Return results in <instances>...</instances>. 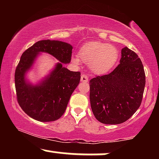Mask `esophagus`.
<instances>
[{
	"label": "esophagus",
	"mask_w": 159,
	"mask_h": 159,
	"mask_svg": "<svg viewBox=\"0 0 159 159\" xmlns=\"http://www.w3.org/2000/svg\"><path fill=\"white\" fill-rule=\"evenodd\" d=\"M81 82H87V81H88V76L86 75H81Z\"/></svg>",
	"instance_id": "34e87169"
}]
</instances>
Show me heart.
Returning <instances> with one entry per match:
<instances>
[{
  "instance_id": "obj_1",
  "label": "heart",
  "mask_w": 159,
  "mask_h": 159,
  "mask_svg": "<svg viewBox=\"0 0 159 159\" xmlns=\"http://www.w3.org/2000/svg\"><path fill=\"white\" fill-rule=\"evenodd\" d=\"M118 57L119 52L114 45L93 41L82 45L78 55L72 57V62L78 66L84 61L93 73L104 75L114 67Z\"/></svg>"
}]
</instances>
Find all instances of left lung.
Wrapping results in <instances>:
<instances>
[{"label":"left lung","mask_w":159,"mask_h":159,"mask_svg":"<svg viewBox=\"0 0 159 159\" xmlns=\"http://www.w3.org/2000/svg\"><path fill=\"white\" fill-rule=\"evenodd\" d=\"M145 83L141 61L125 47L120 64L113 72L90 81V105L96 120L109 125L129 120L141 104Z\"/></svg>","instance_id":"obj_1"}]
</instances>
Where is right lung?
<instances>
[{
	"label": "right lung",
	"mask_w": 159,
	"mask_h": 159,
	"mask_svg": "<svg viewBox=\"0 0 159 159\" xmlns=\"http://www.w3.org/2000/svg\"><path fill=\"white\" fill-rule=\"evenodd\" d=\"M72 46L59 40H41L23 53L16 67L15 85L20 107L29 116L40 122L55 121L64 114L71 95L81 79L79 72L63 66L70 63ZM46 52L59 61L50 73L34 85L26 79L38 55Z\"/></svg>",
	"instance_id": "obj_1"
}]
</instances>
